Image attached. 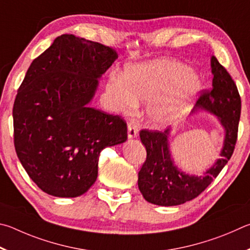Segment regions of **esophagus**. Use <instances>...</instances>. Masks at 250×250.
<instances>
[{
  "instance_id": "esophagus-1",
  "label": "esophagus",
  "mask_w": 250,
  "mask_h": 250,
  "mask_svg": "<svg viewBox=\"0 0 250 250\" xmlns=\"http://www.w3.org/2000/svg\"><path fill=\"white\" fill-rule=\"evenodd\" d=\"M137 134H138L137 125L135 124L134 122H129L128 125H127V136H128V138L137 137Z\"/></svg>"
}]
</instances>
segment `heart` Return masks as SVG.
<instances>
[{"instance_id":"heart-1","label":"heart","mask_w":250,"mask_h":250,"mask_svg":"<svg viewBox=\"0 0 250 250\" xmlns=\"http://www.w3.org/2000/svg\"><path fill=\"white\" fill-rule=\"evenodd\" d=\"M202 87L198 73L187 64L170 59H155L129 64L123 77L112 74L105 85L115 111L129 114L138 101L148 103L147 115L155 126H166L191 108Z\"/></svg>"}]
</instances>
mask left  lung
<instances>
[{"mask_svg": "<svg viewBox=\"0 0 250 250\" xmlns=\"http://www.w3.org/2000/svg\"><path fill=\"white\" fill-rule=\"evenodd\" d=\"M212 87L202 91L191 114L204 109L217 117L225 132L221 158L202 176L181 171L170 152V128L165 132L143 129L141 141L146 147L147 158L138 172V188L146 201L161 207H173L193 200L211 185L233 155L237 141L240 117V96L227 70L215 57L211 58Z\"/></svg>", "mask_w": 250, "mask_h": 250, "instance_id": "obj_1", "label": "left lung"}]
</instances>
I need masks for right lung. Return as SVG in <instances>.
<instances>
[{
    "mask_svg": "<svg viewBox=\"0 0 250 250\" xmlns=\"http://www.w3.org/2000/svg\"><path fill=\"white\" fill-rule=\"evenodd\" d=\"M117 57L111 47L63 34L29 65L13 106L14 146L47 194L85 193L98 178L100 152L127 139L121 116L89 106Z\"/></svg>",
    "mask_w": 250,
    "mask_h": 250,
    "instance_id": "add662e5",
    "label": "right lung"
}]
</instances>
